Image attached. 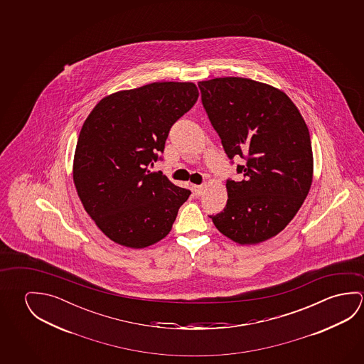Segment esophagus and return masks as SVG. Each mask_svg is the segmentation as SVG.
I'll return each mask as SVG.
<instances>
[{
    "mask_svg": "<svg viewBox=\"0 0 364 364\" xmlns=\"http://www.w3.org/2000/svg\"><path fill=\"white\" fill-rule=\"evenodd\" d=\"M193 191H194V194L199 197V196H202L204 191H205V185H194V186H193Z\"/></svg>",
    "mask_w": 364,
    "mask_h": 364,
    "instance_id": "esophagus-1",
    "label": "esophagus"
}]
</instances>
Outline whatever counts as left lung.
Wrapping results in <instances>:
<instances>
[{"label": "left lung", "instance_id": "left-lung-1", "mask_svg": "<svg viewBox=\"0 0 364 364\" xmlns=\"http://www.w3.org/2000/svg\"><path fill=\"white\" fill-rule=\"evenodd\" d=\"M203 107L227 156L246 160L241 181L227 180L226 208L209 215L240 245L272 239L297 215L310 191V132L294 102L274 86L250 78L199 81Z\"/></svg>", "mask_w": 364, "mask_h": 364}]
</instances>
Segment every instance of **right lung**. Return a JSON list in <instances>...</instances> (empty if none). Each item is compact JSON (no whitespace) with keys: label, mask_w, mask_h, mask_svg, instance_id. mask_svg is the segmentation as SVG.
<instances>
[{"label":"right lung","mask_w":364,"mask_h":364,"mask_svg":"<svg viewBox=\"0 0 364 364\" xmlns=\"http://www.w3.org/2000/svg\"><path fill=\"white\" fill-rule=\"evenodd\" d=\"M198 96L193 82H154L102 97L85 120L73 183L87 215L115 244L144 249L171 231L191 191L149 166Z\"/></svg>","instance_id":"obj_1"}]
</instances>
